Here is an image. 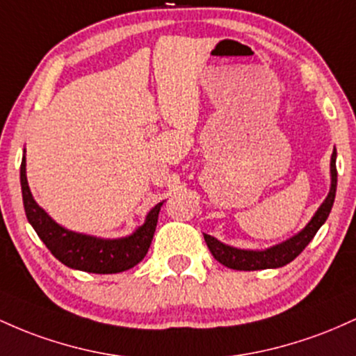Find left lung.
I'll return each instance as SVG.
<instances>
[{"instance_id": "8db88e82", "label": "left lung", "mask_w": 356, "mask_h": 356, "mask_svg": "<svg viewBox=\"0 0 356 356\" xmlns=\"http://www.w3.org/2000/svg\"><path fill=\"white\" fill-rule=\"evenodd\" d=\"M337 151L331 154V190L326 197L325 202L321 203L314 217L305 227V230L299 232L289 241L279 243V245L270 247L267 250H242L235 249V247L225 245V243L218 242L217 238L210 237V235L203 234L207 245H209L211 255L217 259L220 264L229 269L235 270H261V269H275V267H282L289 264L291 261L298 257L299 254L305 250V247L313 241L319 227L326 222L328 218L331 207L334 202V193H337Z\"/></svg>"}]
</instances>
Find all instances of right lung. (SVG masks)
<instances>
[{
  "label": "right lung",
  "instance_id": "right-lung-1",
  "mask_svg": "<svg viewBox=\"0 0 356 356\" xmlns=\"http://www.w3.org/2000/svg\"><path fill=\"white\" fill-rule=\"evenodd\" d=\"M19 179H22L23 205H25L28 222L31 223L47 249L62 264L70 269L86 270V273L115 274L131 269L145 259L153 241L154 230H156L158 213L163 203H158L147 213L145 225L139 227L133 235L115 238V241H104V238L75 234V232L63 229L51 220L45 210L40 209L28 188L25 156L19 168Z\"/></svg>",
  "mask_w": 356,
  "mask_h": 356
}]
</instances>
